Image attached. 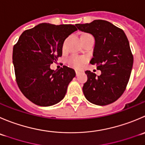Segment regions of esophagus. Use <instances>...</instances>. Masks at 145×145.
<instances>
[{
	"label": "esophagus",
	"instance_id": "1",
	"mask_svg": "<svg viewBox=\"0 0 145 145\" xmlns=\"http://www.w3.org/2000/svg\"><path fill=\"white\" fill-rule=\"evenodd\" d=\"M79 71H77V70H76V76H78V74H79Z\"/></svg>",
	"mask_w": 145,
	"mask_h": 145
}]
</instances>
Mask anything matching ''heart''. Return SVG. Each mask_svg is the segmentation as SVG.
Here are the masks:
<instances>
[{
    "instance_id": "obj_1",
    "label": "heart",
    "mask_w": 145,
    "mask_h": 145,
    "mask_svg": "<svg viewBox=\"0 0 145 145\" xmlns=\"http://www.w3.org/2000/svg\"><path fill=\"white\" fill-rule=\"evenodd\" d=\"M85 61L86 59L83 57L74 56V57H71L69 59V64L72 66V67H75V68L79 69L82 67L83 64L85 62Z\"/></svg>"
}]
</instances>
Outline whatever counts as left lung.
Listing matches in <instances>:
<instances>
[{"label": "left lung", "mask_w": 145, "mask_h": 145, "mask_svg": "<svg viewBox=\"0 0 145 145\" xmlns=\"http://www.w3.org/2000/svg\"><path fill=\"white\" fill-rule=\"evenodd\" d=\"M76 26L95 38L93 57L90 63L101 71L98 76L85 71L88 80L83 86L84 95L95 105L112 103L124 93L133 69V56L127 36L123 29L103 20Z\"/></svg>", "instance_id": "left-lung-1"}]
</instances>
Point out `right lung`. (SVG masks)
<instances>
[{"label":"right lung","instance_id":"1","mask_svg":"<svg viewBox=\"0 0 145 145\" xmlns=\"http://www.w3.org/2000/svg\"><path fill=\"white\" fill-rule=\"evenodd\" d=\"M76 30L73 25L41 23L20 36L12 51L16 81L33 103L51 106L65 96L75 71L67 66L54 71L50 65L61 57L64 40Z\"/></svg>","mask_w":145,"mask_h":145}]
</instances>
